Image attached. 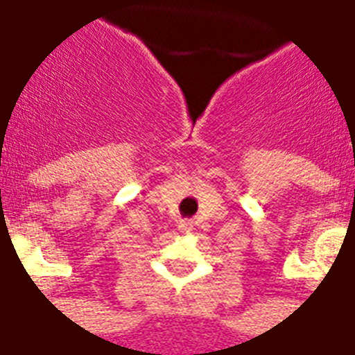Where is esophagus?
Listing matches in <instances>:
<instances>
[{"instance_id": "obj_1", "label": "esophagus", "mask_w": 355, "mask_h": 355, "mask_svg": "<svg viewBox=\"0 0 355 355\" xmlns=\"http://www.w3.org/2000/svg\"><path fill=\"white\" fill-rule=\"evenodd\" d=\"M178 230H180L182 234H189L191 230H193V223L186 221V219H184V221L178 223Z\"/></svg>"}]
</instances>
